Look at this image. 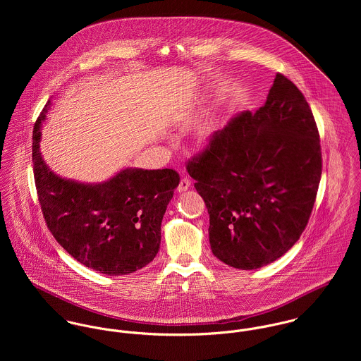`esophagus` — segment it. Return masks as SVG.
<instances>
[{"label":"esophagus","mask_w":361,"mask_h":361,"mask_svg":"<svg viewBox=\"0 0 361 361\" xmlns=\"http://www.w3.org/2000/svg\"><path fill=\"white\" fill-rule=\"evenodd\" d=\"M189 188H190V179L186 178V176L182 178L180 182H179V186H178V192H179V193H183V192H186Z\"/></svg>","instance_id":"obj_1"}]
</instances>
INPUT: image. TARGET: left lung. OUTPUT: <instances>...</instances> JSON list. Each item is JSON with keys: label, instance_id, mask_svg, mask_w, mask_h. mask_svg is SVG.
<instances>
[{"label": "left lung", "instance_id": "1", "mask_svg": "<svg viewBox=\"0 0 361 361\" xmlns=\"http://www.w3.org/2000/svg\"><path fill=\"white\" fill-rule=\"evenodd\" d=\"M186 169L209 214L215 257L239 269L282 257L307 226L322 171L303 93L276 73L265 104L233 116Z\"/></svg>", "mask_w": 361, "mask_h": 361}]
</instances>
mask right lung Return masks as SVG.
I'll return each instance as SVG.
<instances>
[{
  "label": "right lung",
  "instance_id": "right-lung-1",
  "mask_svg": "<svg viewBox=\"0 0 361 361\" xmlns=\"http://www.w3.org/2000/svg\"><path fill=\"white\" fill-rule=\"evenodd\" d=\"M33 129V172L39 202L55 240L80 264L105 275L132 274L154 259L161 222L179 185L173 169L125 168L102 183L55 175L40 153L42 122Z\"/></svg>",
  "mask_w": 361,
  "mask_h": 361
}]
</instances>
